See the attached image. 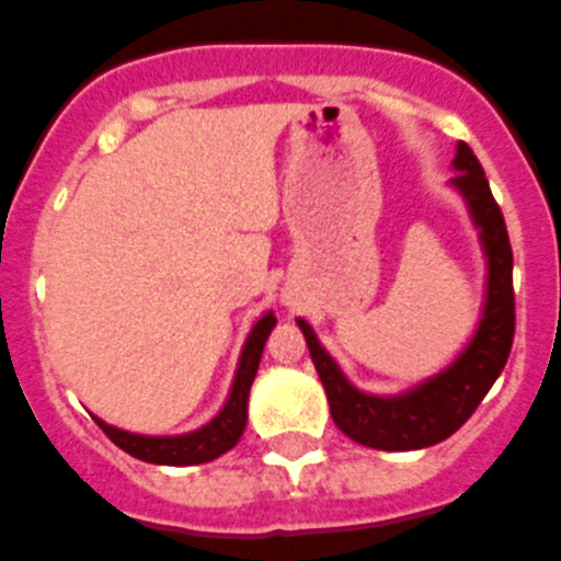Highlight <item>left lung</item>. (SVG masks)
Segmentation results:
<instances>
[{
	"label": "left lung",
	"instance_id": "obj_1",
	"mask_svg": "<svg viewBox=\"0 0 561 561\" xmlns=\"http://www.w3.org/2000/svg\"><path fill=\"white\" fill-rule=\"evenodd\" d=\"M453 167H456L453 185L468 199L489 255L485 314L468 350L435 379L417 385L409 394L385 400L356 391L329 358L327 350L320 347L309 323L299 320L311 362L327 388L332 421L353 442L376 450H421L450 438L477 412L482 397L489 394L500 370L506 367L515 341V288H512V243H508L506 220L497 199L491 196L485 170L468 144H459Z\"/></svg>",
	"mask_w": 561,
	"mask_h": 561
}]
</instances>
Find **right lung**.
<instances>
[{
    "mask_svg": "<svg viewBox=\"0 0 561 561\" xmlns=\"http://www.w3.org/2000/svg\"><path fill=\"white\" fill-rule=\"evenodd\" d=\"M273 327H276L273 311H267L252 327L250 337L243 344L241 365H238V374H234L232 394L226 400L224 412L217 414L211 423H205L203 430L187 435H173V438H149V435H131L123 433V430H114V426L96 417L100 430L117 444L119 450H126L128 456H135L140 461H149V465H203V461L224 456L226 450H232L238 438L243 435L252 379H255V370H259V362H262L264 341H267Z\"/></svg>",
    "mask_w": 561,
    "mask_h": 561,
    "instance_id": "1",
    "label": "right lung"
}]
</instances>
